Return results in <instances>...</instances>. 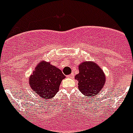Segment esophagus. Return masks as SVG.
Listing matches in <instances>:
<instances>
[{"mask_svg": "<svg viewBox=\"0 0 133 133\" xmlns=\"http://www.w3.org/2000/svg\"><path fill=\"white\" fill-rule=\"evenodd\" d=\"M68 78H73L74 77V74H70V75H67Z\"/></svg>", "mask_w": 133, "mask_h": 133, "instance_id": "esophagus-1", "label": "esophagus"}]
</instances>
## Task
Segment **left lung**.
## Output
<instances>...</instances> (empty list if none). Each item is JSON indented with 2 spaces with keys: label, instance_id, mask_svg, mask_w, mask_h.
<instances>
[{
  "label": "left lung",
  "instance_id": "left-lung-1",
  "mask_svg": "<svg viewBox=\"0 0 133 133\" xmlns=\"http://www.w3.org/2000/svg\"><path fill=\"white\" fill-rule=\"evenodd\" d=\"M79 73L75 76L78 82V89L87 97L95 96L102 90L105 77L101 68L92 62H84L78 67Z\"/></svg>",
  "mask_w": 133,
  "mask_h": 133
}]
</instances>
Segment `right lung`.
<instances>
[{"label": "right lung", "instance_id": "obj_1", "mask_svg": "<svg viewBox=\"0 0 133 133\" xmlns=\"http://www.w3.org/2000/svg\"><path fill=\"white\" fill-rule=\"evenodd\" d=\"M65 76L60 69L49 63L41 62L29 79L30 87L41 98L49 99L55 97L61 81Z\"/></svg>", "mask_w": 133, "mask_h": 133}]
</instances>
